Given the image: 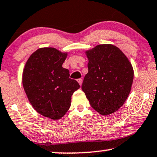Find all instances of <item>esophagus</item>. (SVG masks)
Here are the masks:
<instances>
[{
  "label": "esophagus",
  "instance_id": "34e87169",
  "mask_svg": "<svg viewBox=\"0 0 157 157\" xmlns=\"http://www.w3.org/2000/svg\"><path fill=\"white\" fill-rule=\"evenodd\" d=\"M77 82H79L80 86H82V79H78V80H77Z\"/></svg>",
  "mask_w": 157,
  "mask_h": 157
}]
</instances>
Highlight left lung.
<instances>
[{"instance_id":"1","label":"left lung","mask_w":157,"mask_h":157,"mask_svg":"<svg viewBox=\"0 0 157 157\" xmlns=\"http://www.w3.org/2000/svg\"><path fill=\"white\" fill-rule=\"evenodd\" d=\"M88 72L82 90L90 106L102 116L116 112L131 91L134 70L124 52L110 44L86 50Z\"/></svg>"}]
</instances>
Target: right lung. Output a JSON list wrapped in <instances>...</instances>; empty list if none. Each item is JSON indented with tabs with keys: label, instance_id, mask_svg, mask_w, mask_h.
Listing matches in <instances>:
<instances>
[{
	"label": "right lung",
	"instance_id": "add662e5",
	"mask_svg": "<svg viewBox=\"0 0 157 157\" xmlns=\"http://www.w3.org/2000/svg\"><path fill=\"white\" fill-rule=\"evenodd\" d=\"M67 56L54 48H39L31 55L22 72V86L32 107L52 120L67 113L71 95L80 88L62 67Z\"/></svg>",
	"mask_w": 157,
	"mask_h": 157
}]
</instances>
